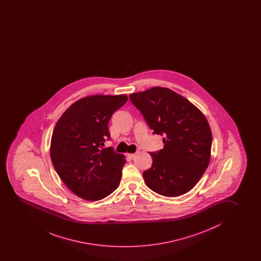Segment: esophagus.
Wrapping results in <instances>:
<instances>
[{
	"instance_id": "1",
	"label": "esophagus",
	"mask_w": 261,
	"mask_h": 261,
	"mask_svg": "<svg viewBox=\"0 0 261 261\" xmlns=\"http://www.w3.org/2000/svg\"><path fill=\"white\" fill-rule=\"evenodd\" d=\"M138 154V151L137 152H136V153H130V154H128V157H130V158H135L136 157V155Z\"/></svg>"
}]
</instances>
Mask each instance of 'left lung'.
<instances>
[{
  "label": "left lung",
  "mask_w": 261,
  "mask_h": 261,
  "mask_svg": "<svg viewBox=\"0 0 261 261\" xmlns=\"http://www.w3.org/2000/svg\"><path fill=\"white\" fill-rule=\"evenodd\" d=\"M153 134L164 136V147L151 152L144 170L149 189L164 197H178L192 189L208 167L212 133L200 110L168 88L154 87L129 95Z\"/></svg>",
  "instance_id": "obj_1"
}]
</instances>
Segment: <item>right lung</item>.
<instances>
[{
	"label": "right lung",
	"mask_w": 261,
	"mask_h": 261,
	"mask_svg": "<svg viewBox=\"0 0 261 261\" xmlns=\"http://www.w3.org/2000/svg\"><path fill=\"white\" fill-rule=\"evenodd\" d=\"M126 101V95L81 98L54 128L50 145L54 168L67 188L85 200L103 199L120 183L125 156L103 146L110 139V117Z\"/></svg>",
	"instance_id": "right-lung-1"
}]
</instances>
